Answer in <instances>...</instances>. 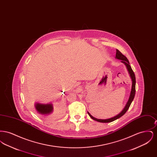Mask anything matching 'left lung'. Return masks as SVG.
<instances>
[{
	"label": "left lung",
	"instance_id": "left-lung-1",
	"mask_svg": "<svg viewBox=\"0 0 157 157\" xmlns=\"http://www.w3.org/2000/svg\"><path fill=\"white\" fill-rule=\"evenodd\" d=\"M116 58L118 59L121 60L122 62L124 63L126 67H127V69L128 71V72L130 75V76L132 79V89H131V94H130V96L129 98V99H128V101L127 102V104L125 107L124 108V109L122 110V111L120 113V114H118V115L111 118H109V119H107V120H99V119H97V118H94V117H92L90 114L89 112H88V115H90V117L93 119L95 121H97L98 122H103V123H107V122H112L115 120H117L118 118H120V117H121L122 115H124L127 111L128 109H129L130 105L131 104L134 98L135 94V83H136V80H135V76L134 72V71H132L131 67L129 65V60H128L127 58V57L124 55L122 53L120 52V51H118V49H117V52H116Z\"/></svg>",
	"mask_w": 157,
	"mask_h": 157
}]
</instances>
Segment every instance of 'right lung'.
<instances>
[{"mask_svg": "<svg viewBox=\"0 0 157 157\" xmlns=\"http://www.w3.org/2000/svg\"><path fill=\"white\" fill-rule=\"evenodd\" d=\"M35 108L37 112L41 114L42 115L46 116L49 115L53 111L52 105L51 104H40L37 103L35 105Z\"/></svg>", "mask_w": 157, "mask_h": 157, "instance_id": "1", "label": "right lung"}]
</instances>
